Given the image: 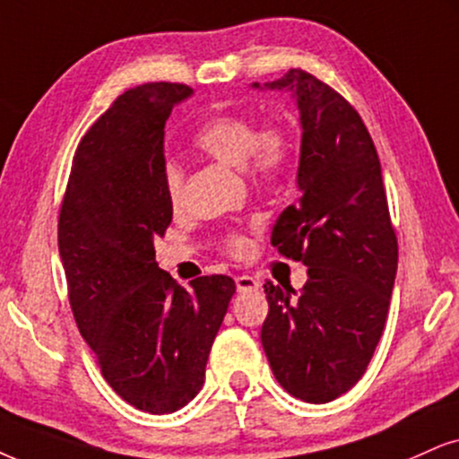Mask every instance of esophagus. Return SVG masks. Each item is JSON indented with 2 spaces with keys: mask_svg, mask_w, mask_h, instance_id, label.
<instances>
[{
  "mask_svg": "<svg viewBox=\"0 0 459 459\" xmlns=\"http://www.w3.org/2000/svg\"><path fill=\"white\" fill-rule=\"evenodd\" d=\"M236 290H238L240 293L255 291V290H259V281L253 279V276H248V274H240V276H236Z\"/></svg>",
  "mask_w": 459,
  "mask_h": 459,
  "instance_id": "1",
  "label": "esophagus"
}]
</instances>
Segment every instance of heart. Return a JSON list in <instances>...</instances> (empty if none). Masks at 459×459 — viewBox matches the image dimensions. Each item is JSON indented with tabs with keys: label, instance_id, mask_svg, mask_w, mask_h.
I'll return each instance as SVG.
<instances>
[{
	"label": "heart",
	"instance_id": "obj_1",
	"mask_svg": "<svg viewBox=\"0 0 459 459\" xmlns=\"http://www.w3.org/2000/svg\"><path fill=\"white\" fill-rule=\"evenodd\" d=\"M194 143L212 160L231 168H247L253 178L273 183L287 172L291 163V138L281 126H265L257 132V123L238 112H223L208 118L197 129ZM163 189L172 206H178L183 194V172L174 163L163 168ZM230 253L242 257L248 251L245 236H231Z\"/></svg>",
	"mask_w": 459,
	"mask_h": 459
}]
</instances>
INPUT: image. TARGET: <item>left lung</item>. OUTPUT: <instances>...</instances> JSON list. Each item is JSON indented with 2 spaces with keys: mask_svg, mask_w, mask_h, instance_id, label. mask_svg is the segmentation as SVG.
<instances>
[{
  "mask_svg": "<svg viewBox=\"0 0 459 459\" xmlns=\"http://www.w3.org/2000/svg\"><path fill=\"white\" fill-rule=\"evenodd\" d=\"M253 87L296 98L299 200L281 212L273 247L308 268L299 291L264 285L262 344L293 398L325 404L364 377L385 327L398 240L381 161L358 110L313 74L290 70Z\"/></svg>",
  "mask_w": 459,
  "mask_h": 459,
  "instance_id": "obj_1",
  "label": "left lung"
}]
</instances>
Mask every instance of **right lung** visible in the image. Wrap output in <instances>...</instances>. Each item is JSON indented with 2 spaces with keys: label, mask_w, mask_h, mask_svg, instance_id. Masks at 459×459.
I'll return each mask as SVG.
<instances>
[{
  "label": "right lung",
  "mask_w": 459,
  "mask_h": 459,
  "mask_svg": "<svg viewBox=\"0 0 459 459\" xmlns=\"http://www.w3.org/2000/svg\"><path fill=\"white\" fill-rule=\"evenodd\" d=\"M194 95L149 82L118 95L84 134L59 212V255L78 330L108 385L163 415L195 398L236 282L212 274L191 290L157 265L155 238L172 223L163 189V127Z\"/></svg>",
  "instance_id": "right-lung-1"
}]
</instances>
